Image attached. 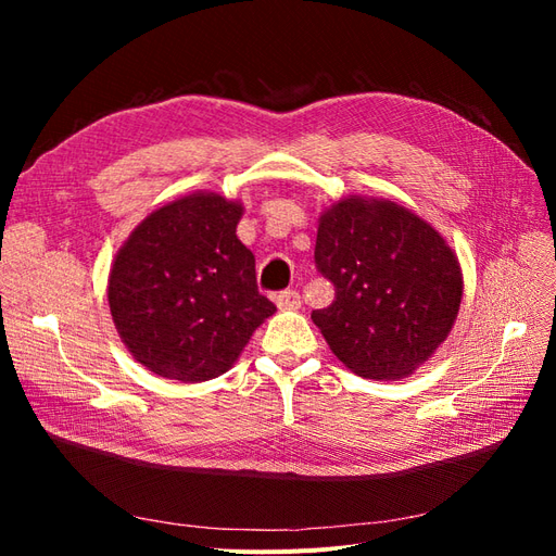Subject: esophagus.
<instances>
[{"mask_svg": "<svg viewBox=\"0 0 556 556\" xmlns=\"http://www.w3.org/2000/svg\"><path fill=\"white\" fill-rule=\"evenodd\" d=\"M276 306L280 311H296L301 306V296L294 290H285V292L276 294Z\"/></svg>", "mask_w": 556, "mask_h": 556, "instance_id": "34e87169", "label": "esophagus"}]
</instances>
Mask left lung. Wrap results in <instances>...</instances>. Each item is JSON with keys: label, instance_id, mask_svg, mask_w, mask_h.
<instances>
[{"label": "left lung", "instance_id": "left-lung-1", "mask_svg": "<svg viewBox=\"0 0 556 556\" xmlns=\"http://www.w3.org/2000/svg\"><path fill=\"white\" fill-rule=\"evenodd\" d=\"M315 264L336 296L311 319L333 355L362 378L410 376L457 319L464 296L457 252L396 201L336 199L319 213Z\"/></svg>", "mask_w": 556, "mask_h": 556}]
</instances>
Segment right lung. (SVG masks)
Returning <instances> with one entry per match:
<instances>
[{
    "instance_id": "right-lung-1",
    "label": "right lung",
    "mask_w": 556,
    "mask_h": 556,
    "mask_svg": "<svg viewBox=\"0 0 556 556\" xmlns=\"http://www.w3.org/2000/svg\"><path fill=\"white\" fill-rule=\"evenodd\" d=\"M239 199L190 192L148 213L115 252L109 308L129 355L150 374L204 382L237 364L276 313L257 292L255 255L237 237Z\"/></svg>"
}]
</instances>
